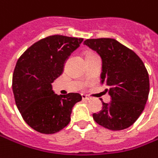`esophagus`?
I'll return each mask as SVG.
<instances>
[{
    "mask_svg": "<svg viewBox=\"0 0 158 158\" xmlns=\"http://www.w3.org/2000/svg\"><path fill=\"white\" fill-rule=\"evenodd\" d=\"M81 96H82L83 100H89V99H90V98H89V97H88V96L85 94H82Z\"/></svg>",
    "mask_w": 158,
    "mask_h": 158,
    "instance_id": "obj_1",
    "label": "esophagus"
}]
</instances>
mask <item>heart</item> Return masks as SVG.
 Listing matches in <instances>:
<instances>
[{"label":"heart","instance_id":"heart-1","mask_svg":"<svg viewBox=\"0 0 158 158\" xmlns=\"http://www.w3.org/2000/svg\"><path fill=\"white\" fill-rule=\"evenodd\" d=\"M92 55H95V53L93 52H88L86 54V56H92Z\"/></svg>","mask_w":158,"mask_h":158}]
</instances>
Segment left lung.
I'll list each match as a JSON object with an SVG mask.
<instances>
[{"label": "left lung", "instance_id": "8db88e82", "mask_svg": "<svg viewBox=\"0 0 158 158\" xmlns=\"http://www.w3.org/2000/svg\"><path fill=\"white\" fill-rule=\"evenodd\" d=\"M84 44L101 56V84L109 87L111 102L93 114L98 125L112 131L132 126L143 112L148 99L150 80L144 62L132 49L113 38L87 39ZM102 100V99H101Z\"/></svg>", "mask_w": 158, "mask_h": 158}]
</instances>
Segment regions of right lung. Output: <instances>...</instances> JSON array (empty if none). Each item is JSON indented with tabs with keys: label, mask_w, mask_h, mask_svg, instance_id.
<instances>
[{
	"label": "right lung",
	"mask_w": 158,
	"mask_h": 158,
	"mask_svg": "<svg viewBox=\"0 0 158 158\" xmlns=\"http://www.w3.org/2000/svg\"><path fill=\"white\" fill-rule=\"evenodd\" d=\"M83 40L49 36L31 45L18 60L12 84L15 103L24 121L38 133L52 134L67 127L73 107L82 99L79 93L55 94L51 84Z\"/></svg>",
	"instance_id": "add662e5"
}]
</instances>
